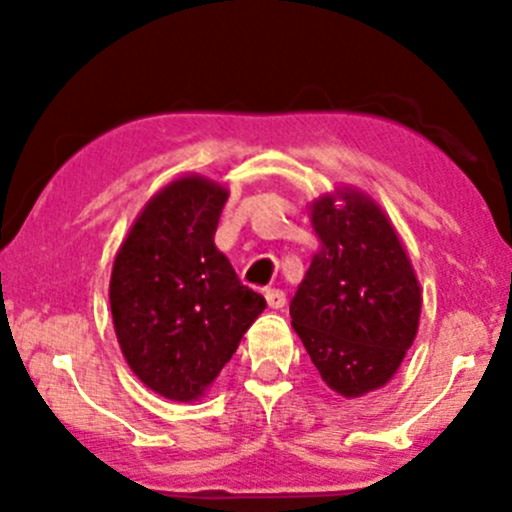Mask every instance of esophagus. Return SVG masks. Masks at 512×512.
I'll list each match as a JSON object with an SVG mask.
<instances>
[{
	"instance_id": "34e87169",
	"label": "esophagus",
	"mask_w": 512,
	"mask_h": 512,
	"mask_svg": "<svg viewBox=\"0 0 512 512\" xmlns=\"http://www.w3.org/2000/svg\"><path fill=\"white\" fill-rule=\"evenodd\" d=\"M264 298H267V305L272 310H279L286 305V293L281 289H267L264 291Z\"/></svg>"
}]
</instances>
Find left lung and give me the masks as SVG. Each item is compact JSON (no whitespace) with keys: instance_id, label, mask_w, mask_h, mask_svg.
I'll return each instance as SVG.
<instances>
[{"instance_id":"left-lung-1","label":"left lung","mask_w":512,"mask_h":512,"mask_svg":"<svg viewBox=\"0 0 512 512\" xmlns=\"http://www.w3.org/2000/svg\"><path fill=\"white\" fill-rule=\"evenodd\" d=\"M313 204L317 252L291 301V322L317 373L344 397L395 375L414 342L421 289L395 228L378 204L339 192Z\"/></svg>"}]
</instances>
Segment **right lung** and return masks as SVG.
<instances>
[{
    "label": "right lung",
    "mask_w": 512,
    "mask_h": 512,
    "mask_svg": "<svg viewBox=\"0 0 512 512\" xmlns=\"http://www.w3.org/2000/svg\"><path fill=\"white\" fill-rule=\"evenodd\" d=\"M226 199L204 178L175 180L134 221L110 276V310L129 368L175 402L207 390L267 308L214 245Z\"/></svg>",
    "instance_id": "obj_1"
}]
</instances>
